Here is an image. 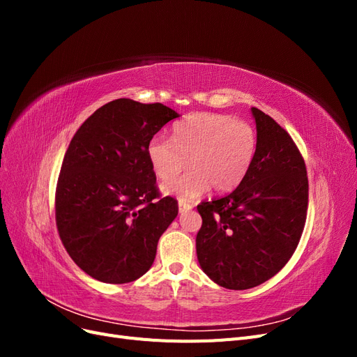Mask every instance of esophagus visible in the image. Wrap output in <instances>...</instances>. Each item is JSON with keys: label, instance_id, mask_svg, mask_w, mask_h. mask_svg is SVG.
Masks as SVG:
<instances>
[{"label": "esophagus", "instance_id": "34e87169", "mask_svg": "<svg viewBox=\"0 0 357 357\" xmlns=\"http://www.w3.org/2000/svg\"><path fill=\"white\" fill-rule=\"evenodd\" d=\"M192 210V205L188 204V202H183V201H178V213H188Z\"/></svg>", "mask_w": 357, "mask_h": 357}]
</instances>
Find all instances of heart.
Wrapping results in <instances>:
<instances>
[{"label": "heart", "instance_id": "obj_1", "mask_svg": "<svg viewBox=\"0 0 357 357\" xmlns=\"http://www.w3.org/2000/svg\"><path fill=\"white\" fill-rule=\"evenodd\" d=\"M257 135L245 121L219 113H197L174 126L172 139L156 135L147 144V159L155 176L169 180L185 166V176L162 186L180 201L201 197L211 186L229 192L243 181L256 155Z\"/></svg>", "mask_w": 357, "mask_h": 357}]
</instances>
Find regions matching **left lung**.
Returning <instances> with one entry per match:
<instances>
[{"label": "left lung", "instance_id": "8db88e82", "mask_svg": "<svg viewBox=\"0 0 357 357\" xmlns=\"http://www.w3.org/2000/svg\"><path fill=\"white\" fill-rule=\"evenodd\" d=\"M252 114L257 147L250 169L229 195L198 205V262L232 290L262 284L289 262L308 207L307 168L294 139L256 107Z\"/></svg>", "mask_w": 357, "mask_h": 357}]
</instances>
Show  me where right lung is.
<instances>
[{
  "label": "right lung",
  "mask_w": 357,
  "mask_h": 357,
  "mask_svg": "<svg viewBox=\"0 0 357 357\" xmlns=\"http://www.w3.org/2000/svg\"><path fill=\"white\" fill-rule=\"evenodd\" d=\"M176 117L160 102L119 98L74 134L58 178L56 226L70 257L92 278L131 283L152 266L178 205L160 198L147 144Z\"/></svg>",
  "instance_id": "1"
}]
</instances>
